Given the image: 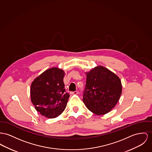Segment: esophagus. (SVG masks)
Segmentation results:
<instances>
[{"instance_id":"esophagus-1","label":"esophagus","mask_w":152,"mask_h":152,"mask_svg":"<svg viewBox=\"0 0 152 152\" xmlns=\"http://www.w3.org/2000/svg\"><path fill=\"white\" fill-rule=\"evenodd\" d=\"M71 94H74V95H76V94H78V91H71Z\"/></svg>"}]
</instances>
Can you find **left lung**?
Instances as JSON below:
<instances>
[{"mask_svg":"<svg viewBox=\"0 0 152 152\" xmlns=\"http://www.w3.org/2000/svg\"><path fill=\"white\" fill-rule=\"evenodd\" d=\"M86 74L83 102L93 113L104 115L115 107L122 91L119 77L108 69L98 66Z\"/></svg>","mask_w":152,"mask_h":152,"instance_id":"1","label":"left lung"}]
</instances>
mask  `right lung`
<instances>
[{
	"instance_id": "obj_1",
	"label": "right lung",
	"mask_w": 152,
	"mask_h": 152,
	"mask_svg": "<svg viewBox=\"0 0 152 152\" xmlns=\"http://www.w3.org/2000/svg\"><path fill=\"white\" fill-rule=\"evenodd\" d=\"M65 72L57 67L44 71L32 82L31 101L42 116L55 118L65 110L69 94L65 92L63 78Z\"/></svg>"
}]
</instances>
